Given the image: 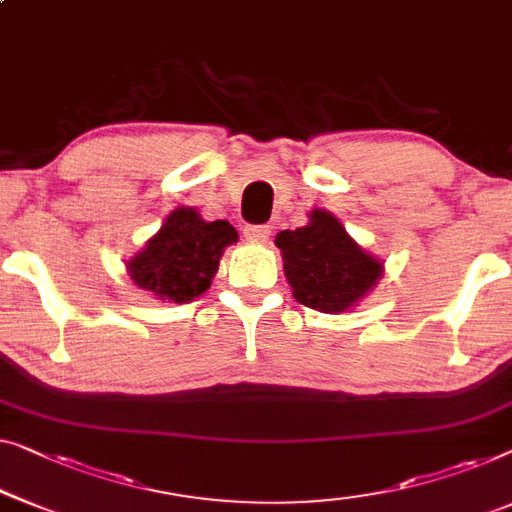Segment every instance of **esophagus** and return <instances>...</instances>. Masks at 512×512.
Segmentation results:
<instances>
[{"label":"esophagus","mask_w":512,"mask_h":512,"mask_svg":"<svg viewBox=\"0 0 512 512\" xmlns=\"http://www.w3.org/2000/svg\"><path fill=\"white\" fill-rule=\"evenodd\" d=\"M272 228L268 224H251L244 228V235H247V240L251 242H265L270 238Z\"/></svg>","instance_id":"1"}]
</instances>
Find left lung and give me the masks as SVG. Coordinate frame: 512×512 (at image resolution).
Here are the masks:
<instances>
[{"label":"left lung","mask_w":512,"mask_h":512,"mask_svg":"<svg viewBox=\"0 0 512 512\" xmlns=\"http://www.w3.org/2000/svg\"><path fill=\"white\" fill-rule=\"evenodd\" d=\"M274 244L284 256L295 300L323 314L355 307L383 272V265L348 238L344 226L325 210L311 212L307 226L281 231Z\"/></svg>","instance_id":"left-lung-1"}]
</instances>
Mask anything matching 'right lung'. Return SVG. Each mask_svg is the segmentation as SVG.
I'll return each instance as SVG.
<instances>
[{
	"mask_svg": "<svg viewBox=\"0 0 512 512\" xmlns=\"http://www.w3.org/2000/svg\"><path fill=\"white\" fill-rule=\"evenodd\" d=\"M235 240L238 231L228 221H203L196 210L180 207L131 258L129 274L159 300L184 305L210 288L221 254Z\"/></svg>",
	"mask_w": 512,
	"mask_h": 512,
	"instance_id": "1",
	"label": "right lung"
}]
</instances>
